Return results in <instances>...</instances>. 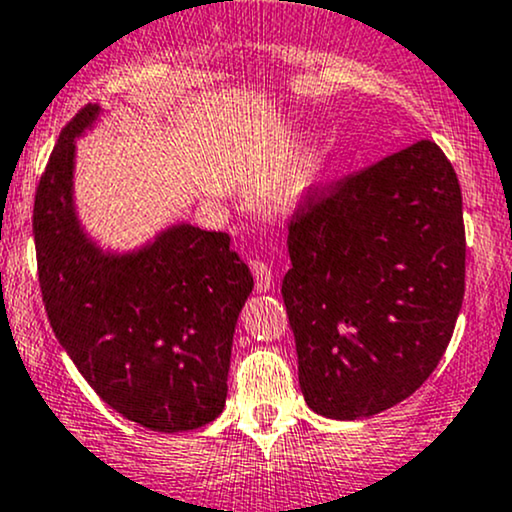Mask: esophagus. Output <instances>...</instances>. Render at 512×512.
<instances>
[{"label": "esophagus", "instance_id": "34e87169", "mask_svg": "<svg viewBox=\"0 0 512 512\" xmlns=\"http://www.w3.org/2000/svg\"><path fill=\"white\" fill-rule=\"evenodd\" d=\"M250 269H252V277H255V289L260 291V294H265V291L272 289L274 286L272 265H267V262L262 260H252Z\"/></svg>", "mask_w": 512, "mask_h": 512}]
</instances>
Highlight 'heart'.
Wrapping results in <instances>:
<instances>
[{"mask_svg":"<svg viewBox=\"0 0 512 512\" xmlns=\"http://www.w3.org/2000/svg\"><path fill=\"white\" fill-rule=\"evenodd\" d=\"M325 179V157L320 153H313L306 162L291 174L284 182V187L277 194V206L284 213H296L301 211L308 201L313 199V194L318 192L320 184Z\"/></svg>","mask_w":512,"mask_h":512,"instance_id":"obj_1","label":"heart"}]
</instances>
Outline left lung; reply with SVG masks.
<instances>
[{"mask_svg":"<svg viewBox=\"0 0 512 512\" xmlns=\"http://www.w3.org/2000/svg\"><path fill=\"white\" fill-rule=\"evenodd\" d=\"M282 296L308 408L362 420L435 372L464 299L462 189L432 140L323 189L289 228Z\"/></svg>","mask_w":512,"mask_h":512,"instance_id":"obj_1","label":"left lung"}]
</instances>
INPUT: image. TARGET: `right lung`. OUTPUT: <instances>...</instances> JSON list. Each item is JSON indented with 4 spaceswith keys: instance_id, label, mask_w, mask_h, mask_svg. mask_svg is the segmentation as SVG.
Returning <instances> with one entry per match:
<instances>
[{
    "instance_id": "obj_1",
    "label": "right lung",
    "mask_w": 512,
    "mask_h": 512,
    "mask_svg": "<svg viewBox=\"0 0 512 512\" xmlns=\"http://www.w3.org/2000/svg\"><path fill=\"white\" fill-rule=\"evenodd\" d=\"M104 109L87 104L60 133L33 206L38 279L55 338L123 418L187 432L223 413L233 333L252 274L228 233L187 221L111 250L75 201L77 140Z\"/></svg>"
}]
</instances>
